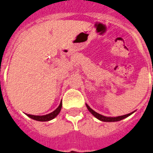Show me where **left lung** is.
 Segmentation results:
<instances>
[{
    "mask_svg": "<svg viewBox=\"0 0 153 153\" xmlns=\"http://www.w3.org/2000/svg\"><path fill=\"white\" fill-rule=\"evenodd\" d=\"M86 105V107H87L88 110L96 118V119H99L100 121H102V122H108V123H111V122H118V121H120V120H123V119H126L127 117H128L129 115H132V113H134V111L131 112L129 114H126V115H121V116H117V117H107V116H104V115H101V114L98 113L96 111H95L93 109H91L90 108L89 106L87 104Z\"/></svg>",
    "mask_w": 153,
    "mask_h": 153,
    "instance_id": "left-lung-1",
    "label": "left lung"
}]
</instances>
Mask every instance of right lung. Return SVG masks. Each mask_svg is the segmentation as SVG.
<instances>
[{
	"mask_svg": "<svg viewBox=\"0 0 153 153\" xmlns=\"http://www.w3.org/2000/svg\"><path fill=\"white\" fill-rule=\"evenodd\" d=\"M62 102H61L60 105H59V106H58L56 109L54 110V111H52V112H51V113L47 114V115H30V114H26V115H27L29 118L34 119V120L39 121V122H48V121H50L51 120V119H54V118H55L58 114H59L61 109H62Z\"/></svg>",
	"mask_w": 153,
	"mask_h": 153,
	"instance_id": "obj_1",
	"label": "right lung"
}]
</instances>
